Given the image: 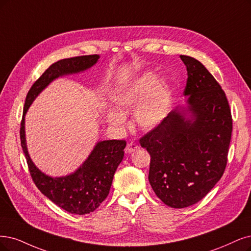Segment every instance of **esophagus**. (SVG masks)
<instances>
[{"mask_svg": "<svg viewBox=\"0 0 251 251\" xmlns=\"http://www.w3.org/2000/svg\"><path fill=\"white\" fill-rule=\"evenodd\" d=\"M138 147L137 145H135V144H133V143H130V144H127V146H126V148H125V152L126 153H132V152H134V151H136L137 149H138Z\"/></svg>", "mask_w": 251, "mask_h": 251, "instance_id": "obj_1", "label": "esophagus"}]
</instances>
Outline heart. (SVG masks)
I'll return each instance as SVG.
<instances>
[{
  "mask_svg": "<svg viewBox=\"0 0 251 251\" xmlns=\"http://www.w3.org/2000/svg\"><path fill=\"white\" fill-rule=\"evenodd\" d=\"M157 81L154 74L147 73L131 85L115 92L111 103L116 110L107 111V122L117 128L123 127L124 115L140 105L135 111L137 124L146 129L159 125L168 113L170 91L168 86Z\"/></svg>",
  "mask_w": 251,
  "mask_h": 251,
  "instance_id": "heart-1",
  "label": "heart"
}]
</instances>
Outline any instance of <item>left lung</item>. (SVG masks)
I'll return each mask as SVG.
<instances>
[{"label":"left lung","mask_w":251,"mask_h":251,"mask_svg":"<svg viewBox=\"0 0 251 251\" xmlns=\"http://www.w3.org/2000/svg\"><path fill=\"white\" fill-rule=\"evenodd\" d=\"M187 69L184 95L191 120L181 106L140 140L151 156L149 182L166 206L181 209L205 198L227 163L233 119L225 91L203 65L180 55Z\"/></svg>","instance_id":"8db88e82"}]
</instances>
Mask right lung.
Returning <instances> with one entry per match:
<instances>
[{
  "instance_id": "add662e5",
  "label": "right lung",
  "mask_w": 251,
  "mask_h": 251,
  "mask_svg": "<svg viewBox=\"0 0 251 251\" xmlns=\"http://www.w3.org/2000/svg\"><path fill=\"white\" fill-rule=\"evenodd\" d=\"M98 59V54L80 55L63 59L50 65L27 92L21 123V144L33 182L46 198L71 214H88L95 211L106 199L116 170L124 157L126 142L117 140L99 142L75 173L66 177L51 178L36 168L27 153L25 115L36 96L50 81L64 74L86 70Z\"/></svg>"
}]
</instances>
